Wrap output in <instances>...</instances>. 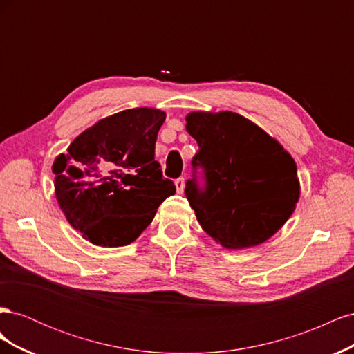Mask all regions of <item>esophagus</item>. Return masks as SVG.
Returning a JSON list of instances; mask_svg holds the SVG:
<instances>
[{"label": "esophagus", "mask_w": 354, "mask_h": 354, "mask_svg": "<svg viewBox=\"0 0 354 354\" xmlns=\"http://www.w3.org/2000/svg\"><path fill=\"white\" fill-rule=\"evenodd\" d=\"M176 189H177V194H183V190H185V178L183 177L176 180Z\"/></svg>", "instance_id": "1"}]
</instances>
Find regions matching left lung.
Listing matches in <instances>:
<instances>
[{
	"mask_svg": "<svg viewBox=\"0 0 354 354\" xmlns=\"http://www.w3.org/2000/svg\"><path fill=\"white\" fill-rule=\"evenodd\" d=\"M186 121L199 151L185 194L202 229L224 248L266 242L291 217L299 198L292 156L239 113L192 112Z\"/></svg>",
	"mask_w": 354,
	"mask_h": 354,
	"instance_id": "obj_1",
	"label": "left lung"
}]
</instances>
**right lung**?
Wrapping results in <instances>:
<instances>
[{
	"mask_svg": "<svg viewBox=\"0 0 354 354\" xmlns=\"http://www.w3.org/2000/svg\"><path fill=\"white\" fill-rule=\"evenodd\" d=\"M165 112L137 108L81 133L53 164L59 207L84 239L122 246L138 238L158 207L176 194L155 160Z\"/></svg>",
	"mask_w": 354,
	"mask_h": 354,
	"instance_id": "right-lung-1",
	"label": "right lung"
}]
</instances>
